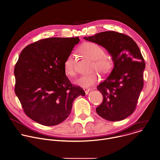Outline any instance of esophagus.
<instances>
[{"instance_id":"esophagus-1","label":"esophagus","mask_w":160,"mask_h":160,"mask_svg":"<svg viewBox=\"0 0 160 160\" xmlns=\"http://www.w3.org/2000/svg\"><path fill=\"white\" fill-rule=\"evenodd\" d=\"M83 89L84 90V91H85V94H86V95H87V94L88 93V92L90 91V88H83Z\"/></svg>"}]
</instances>
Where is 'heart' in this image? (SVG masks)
Returning a JSON list of instances; mask_svg holds the SVG:
<instances>
[{
    "label": "heart",
    "instance_id": "b5f03b06",
    "mask_svg": "<svg viewBox=\"0 0 160 160\" xmlns=\"http://www.w3.org/2000/svg\"><path fill=\"white\" fill-rule=\"evenodd\" d=\"M80 52L94 60L93 68L97 70L103 74L108 73L113 67V61L110 58L105 55V52L103 47L93 42H87L80 48ZM64 72L69 77L75 74V59L73 55H70L65 60L63 64ZM100 79L97 73L80 76L75 81V83L83 88L90 87L97 83Z\"/></svg>",
    "mask_w": 160,
    "mask_h": 160
}]
</instances>
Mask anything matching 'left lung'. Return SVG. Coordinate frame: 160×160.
I'll list each match as a JSON object with an SVG mask.
<instances>
[{
  "label": "left lung",
  "instance_id": "obj_1",
  "mask_svg": "<svg viewBox=\"0 0 160 160\" xmlns=\"http://www.w3.org/2000/svg\"><path fill=\"white\" fill-rule=\"evenodd\" d=\"M84 39L104 47L114 64L108 77L97 87L103 100L96 112L110 122L124 120L135 111L143 88L145 63L140 50L130 37L114 31L100 32Z\"/></svg>",
  "mask_w": 160,
  "mask_h": 160
}]
</instances>
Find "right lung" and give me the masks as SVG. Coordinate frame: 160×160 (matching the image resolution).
<instances>
[{
    "mask_svg": "<svg viewBox=\"0 0 160 160\" xmlns=\"http://www.w3.org/2000/svg\"><path fill=\"white\" fill-rule=\"evenodd\" d=\"M78 37H52L27 45L14 68L15 93L25 113L45 126L63 122L72 111L74 100L84 96L82 88L72 85L63 64Z\"/></svg>",
    "mask_w": 160,
    "mask_h": 160,
    "instance_id": "1",
    "label": "right lung"
}]
</instances>
